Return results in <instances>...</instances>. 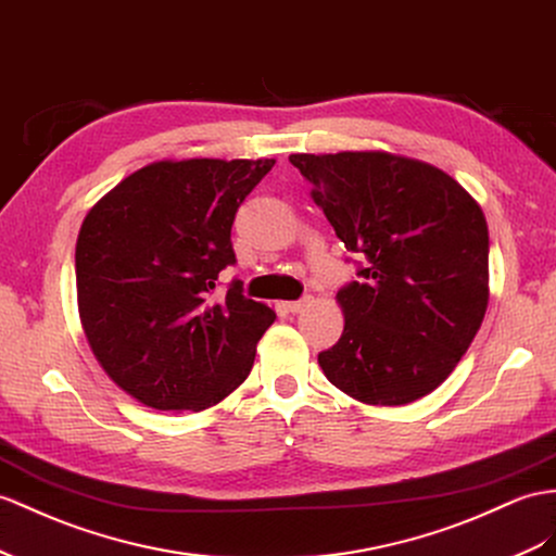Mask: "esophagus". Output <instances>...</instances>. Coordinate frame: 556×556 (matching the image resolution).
I'll return each instance as SVG.
<instances>
[{
    "mask_svg": "<svg viewBox=\"0 0 556 556\" xmlns=\"http://www.w3.org/2000/svg\"><path fill=\"white\" fill-rule=\"evenodd\" d=\"M309 303V298H303V301H291V303H283V309L291 312V315H295V312H301L305 305Z\"/></svg>",
    "mask_w": 556,
    "mask_h": 556,
    "instance_id": "1",
    "label": "esophagus"
}]
</instances>
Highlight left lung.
Returning a JSON list of instances; mask_svg holds the SVG:
<instances>
[{
  "mask_svg": "<svg viewBox=\"0 0 556 556\" xmlns=\"http://www.w3.org/2000/svg\"><path fill=\"white\" fill-rule=\"evenodd\" d=\"M338 239L359 255L338 291L345 329L319 352L338 390L402 406L437 390L489 305V227L444 170L390 152L291 154Z\"/></svg>",
  "mask_w": 556,
  "mask_h": 556,
  "instance_id": "obj_1",
  "label": "left lung"
}]
</instances>
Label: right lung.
I'll return each mask as SVG.
<instances>
[{"label": "right lung", "mask_w": 556, "mask_h": 556, "mask_svg": "<svg viewBox=\"0 0 556 556\" xmlns=\"http://www.w3.org/2000/svg\"><path fill=\"white\" fill-rule=\"evenodd\" d=\"M275 160L154 162L84 218L75 269L84 333L105 374L156 410H204L251 374L277 319L232 279L237 208Z\"/></svg>", "instance_id": "1"}]
</instances>
